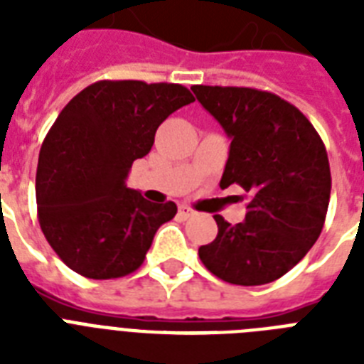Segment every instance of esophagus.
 Listing matches in <instances>:
<instances>
[{
	"instance_id": "34e87169",
	"label": "esophagus",
	"mask_w": 364,
	"mask_h": 364,
	"mask_svg": "<svg viewBox=\"0 0 364 364\" xmlns=\"http://www.w3.org/2000/svg\"><path fill=\"white\" fill-rule=\"evenodd\" d=\"M193 215H194V210H191L188 205H179V211H177V217H179V219L185 221V219H191Z\"/></svg>"
}]
</instances>
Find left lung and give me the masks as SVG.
Masks as SVG:
<instances>
[{
	"label": "left lung",
	"instance_id": "8db88e82",
	"mask_svg": "<svg viewBox=\"0 0 364 364\" xmlns=\"http://www.w3.org/2000/svg\"><path fill=\"white\" fill-rule=\"evenodd\" d=\"M193 92L230 137L221 188L249 193L245 221L215 215L217 238L198 249L219 279L264 285L287 274L317 242L331 198L327 149L293 104L266 90L204 87Z\"/></svg>",
	"mask_w": 364,
	"mask_h": 364
}]
</instances>
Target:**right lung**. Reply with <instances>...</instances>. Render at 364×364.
I'll return each instance as SVG.
<instances>
[{
  "label": "right lung",
  "mask_w": 364,
  "mask_h": 364,
  "mask_svg": "<svg viewBox=\"0 0 364 364\" xmlns=\"http://www.w3.org/2000/svg\"><path fill=\"white\" fill-rule=\"evenodd\" d=\"M194 102L173 82L98 81L65 105L39 151V225L65 266L113 279L143 264L154 234L177 213L126 187L168 117Z\"/></svg>",
  "instance_id": "add662e5"
}]
</instances>
